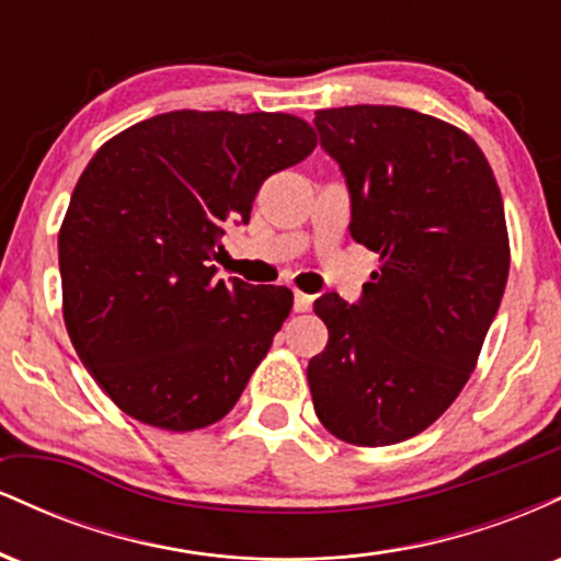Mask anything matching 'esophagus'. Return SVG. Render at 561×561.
<instances>
[{
  "instance_id": "esophagus-1",
  "label": "esophagus",
  "mask_w": 561,
  "mask_h": 561,
  "mask_svg": "<svg viewBox=\"0 0 561 561\" xmlns=\"http://www.w3.org/2000/svg\"><path fill=\"white\" fill-rule=\"evenodd\" d=\"M311 306H313V295L295 293V311L306 313V311H311Z\"/></svg>"
}]
</instances>
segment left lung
Segmentation results:
<instances>
[{"label": "left lung", "mask_w": 561, "mask_h": 561, "mask_svg": "<svg viewBox=\"0 0 561 561\" xmlns=\"http://www.w3.org/2000/svg\"><path fill=\"white\" fill-rule=\"evenodd\" d=\"M351 192V237L379 253L358 302L313 311L330 343L308 362L319 422L353 446H392L456 401L504 298V199L469 134L409 107L317 111Z\"/></svg>", "instance_id": "obj_1"}]
</instances>
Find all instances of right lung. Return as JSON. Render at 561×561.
<instances>
[{"mask_svg": "<svg viewBox=\"0 0 561 561\" xmlns=\"http://www.w3.org/2000/svg\"><path fill=\"white\" fill-rule=\"evenodd\" d=\"M313 147L298 115L173 111L89 160L57 237L62 319L124 414L190 433L240 401L293 293L214 279L210 259L229 224L250 221L261 184Z\"/></svg>", "mask_w": 561, "mask_h": 561, "instance_id": "obj_1", "label": "right lung"}]
</instances>
